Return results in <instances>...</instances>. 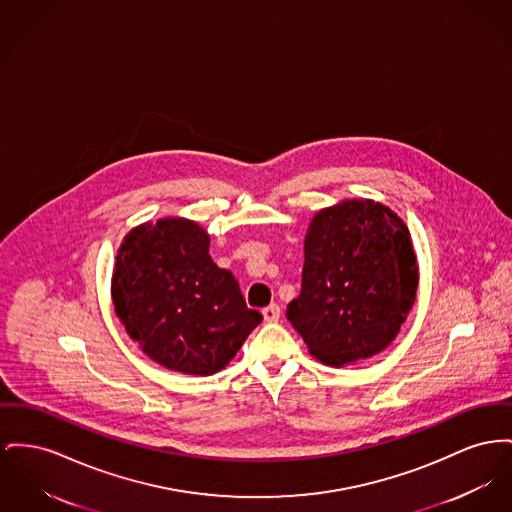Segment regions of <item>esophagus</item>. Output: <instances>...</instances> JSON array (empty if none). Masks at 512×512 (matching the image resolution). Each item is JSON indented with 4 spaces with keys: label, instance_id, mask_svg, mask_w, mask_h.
Wrapping results in <instances>:
<instances>
[{
    "label": "esophagus",
    "instance_id": "obj_1",
    "mask_svg": "<svg viewBox=\"0 0 512 512\" xmlns=\"http://www.w3.org/2000/svg\"><path fill=\"white\" fill-rule=\"evenodd\" d=\"M263 317H265V321H269V323L278 321V319H280V305H278V303H271L269 307H265V309H263Z\"/></svg>",
    "mask_w": 512,
    "mask_h": 512
}]
</instances>
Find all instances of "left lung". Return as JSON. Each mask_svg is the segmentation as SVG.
<instances>
[{"instance_id": "obj_1", "label": "left lung", "mask_w": 512, "mask_h": 512, "mask_svg": "<svg viewBox=\"0 0 512 512\" xmlns=\"http://www.w3.org/2000/svg\"><path fill=\"white\" fill-rule=\"evenodd\" d=\"M301 292L286 317L311 356L331 367L383 352L418 290V261L402 218L371 199L342 201L309 224Z\"/></svg>"}]
</instances>
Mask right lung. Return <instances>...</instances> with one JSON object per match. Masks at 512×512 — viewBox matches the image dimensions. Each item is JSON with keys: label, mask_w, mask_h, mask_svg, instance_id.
<instances>
[{"label": "right lung", "mask_w": 512, "mask_h": 512, "mask_svg": "<svg viewBox=\"0 0 512 512\" xmlns=\"http://www.w3.org/2000/svg\"><path fill=\"white\" fill-rule=\"evenodd\" d=\"M211 238L193 220L133 228L118 249L112 300L127 334L151 360L185 375L228 365L263 315L234 274L214 265Z\"/></svg>", "instance_id": "right-lung-1"}]
</instances>
